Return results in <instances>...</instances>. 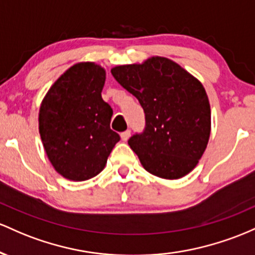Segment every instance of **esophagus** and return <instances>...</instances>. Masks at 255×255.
Masks as SVG:
<instances>
[{"instance_id":"1","label":"esophagus","mask_w":255,"mask_h":255,"mask_svg":"<svg viewBox=\"0 0 255 255\" xmlns=\"http://www.w3.org/2000/svg\"><path fill=\"white\" fill-rule=\"evenodd\" d=\"M130 135H131V132H130V130H127V131H124V132H122L120 133V137H122V139L124 142H127L128 138H130Z\"/></svg>"}]
</instances>
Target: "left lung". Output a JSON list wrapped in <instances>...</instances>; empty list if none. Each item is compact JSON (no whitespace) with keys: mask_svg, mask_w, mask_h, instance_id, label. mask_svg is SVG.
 Returning a JSON list of instances; mask_svg holds the SVG:
<instances>
[{"mask_svg":"<svg viewBox=\"0 0 255 255\" xmlns=\"http://www.w3.org/2000/svg\"><path fill=\"white\" fill-rule=\"evenodd\" d=\"M111 72L144 111V131L128 142L144 170L164 179L187 176L211 135V106L201 82L164 56L116 66Z\"/></svg>","mask_w":255,"mask_h":255,"instance_id":"left-lung-1","label":"left lung"}]
</instances>
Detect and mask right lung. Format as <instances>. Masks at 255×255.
<instances>
[{"label": "right lung", "instance_id": "add662e5", "mask_svg": "<svg viewBox=\"0 0 255 255\" xmlns=\"http://www.w3.org/2000/svg\"><path fill=\"white\" fill-rule=\"evenodd\" d=\"M106 70L95 62L71 66L43 97L39 135L50 164L66 179L83 182L101 172L120 137L113 111L102 100Z\"/></svg>", "mask_w": 255, "mask_h": 255}]
</instances>
